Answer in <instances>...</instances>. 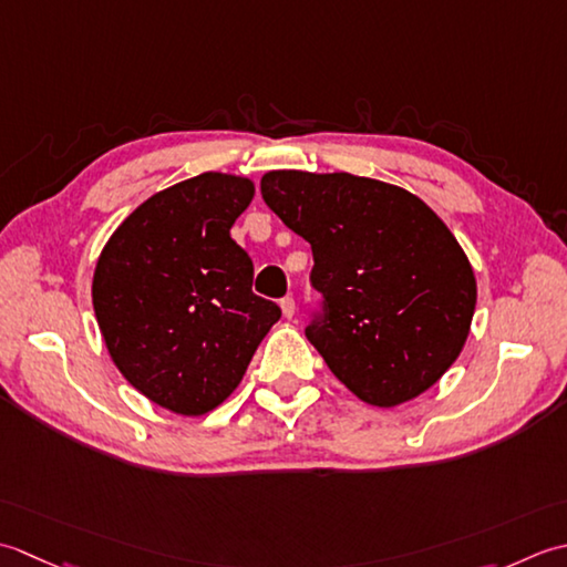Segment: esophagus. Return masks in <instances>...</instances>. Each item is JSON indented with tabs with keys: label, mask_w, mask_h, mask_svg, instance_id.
Returning a JSON list of instances; mask_svg holds the SVG:
<instances>
[{
	"label": "esophagus",
	"mask_w": 567,
	"mask_h": 567,
	"mask_svg": "<svg viewBox=\"0 0 567 567\" xmlns=\"http://www.w3.org/2000/svg\"><path fill=\"white\" fill-rule=\"evenodd\" d=\"M281 310H284V318H288V320H291V318L296 316V300H293L291 296H286V298H281Z\"/></svg>",
	"instance_id": "obj_1"
}]
</instances>
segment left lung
Wrapping results in <instances>:
<instances>
[{
	"instance_id": "left-lung-1",
	"label": "left lung",
	"mask_w": 567,
	"mask_h": 567,
	"mask_svg": "<svg viewBox=\"0 0 567 567\" xmlns=\"http://www.w3.org/2000/svg\"><path fill=\"white\" fill-rule=\"evenodd\" d=\"M261 198L313 249L306 338L357 399L411 401L457 360L475 316L465 251L429 205L352 173L269 171Z\"/></svg>"
}]
</instances>
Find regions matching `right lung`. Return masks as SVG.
I'll return each mask as SVG.
<instances>
[{"label":"right lung","instance_id":"right-lung-1","mask_svg":"<svg viewBox=\"0 0 567 567\" xmlns=\"http://www.w3.org/2000/svg\"><path fill=\"white\" fill-rule=\"evenodd\" d=\"M254 183L200 173L144 200L114 229L92 276L97 326L122 377L181 415L239 386L281 308L254 296L249 254L229 237Z\"/></svg>","mask_w":567,"mask_h":567}]
</instances>
